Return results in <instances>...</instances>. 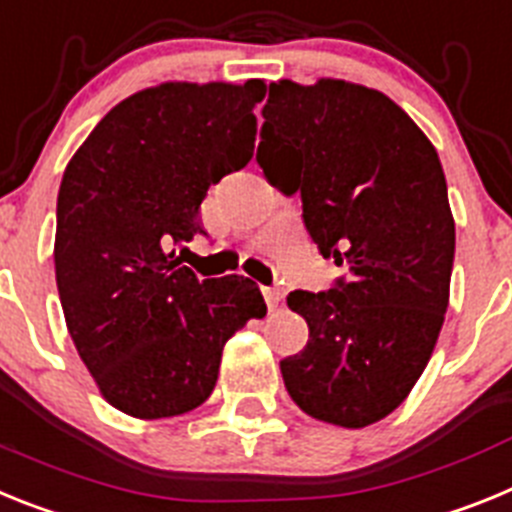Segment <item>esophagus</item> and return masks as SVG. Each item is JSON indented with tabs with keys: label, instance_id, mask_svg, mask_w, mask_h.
Returning a JSON list of instances; mask_svg holds the SVG:
<instances>
[{
	"label": "esophagus",
	"instance_id": "esophagus-1",
	"mask_svg": "<svg viewBox=\"0 0 512 512\" xmlns=\"http://www.w3.org/2000/svg\"><path fill=\"white\" fill-rule=\"evenodd\" d=\"M262 296H265V304H268V309L273 311L275 306L281 304L283 291H281V288H262Z\"/></svg>",
	"mask_w": 512,
	"mask_h": 512
}]
</instances>
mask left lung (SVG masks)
Segmentation results:
<instances>
[{"label":"left lung","mask_w":512,"mask_h":512,"mask_svg":"<svg viewBox=\"0 0 512 512\" xmlns=\"http://www.w3.org/2000/svg\"><path fill=\"white\" fill-rule=\"evenodd\" d=\"M262 118L257 164L301 193L311 242L348 270L288 296L309 342L283 381L306 415L366 428L404 402L443 327L456 226L441 159L397 102L342 79L273 82Z\"/></svg>","instance_id":"1"}]
</instances>
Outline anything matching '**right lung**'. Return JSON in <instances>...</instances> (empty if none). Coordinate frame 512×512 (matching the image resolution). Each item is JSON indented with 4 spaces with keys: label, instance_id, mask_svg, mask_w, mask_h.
<instances>
[{
    "label": "right lung",
    "instance_id": "right-lung-1",
    "mask_svg": "<svg viewBox=\"0 0 512 512\" xmlns=\"http://www.w3.org/2000/svg\"><path fill=\"white\" fill-rule=\"evenodd\" d=\"M265 82H167L118 102L71 157L56 203V286L79 358L115 410H195L226 340L265 317L250 278H198L175 257L203 234L208 188L255 149Z\"/></svg>",
    "mask_w": 512,
    "mask_h": 512
}]
</instances>
